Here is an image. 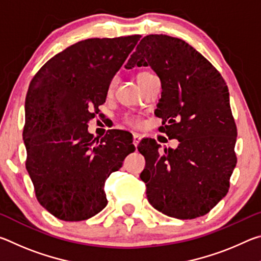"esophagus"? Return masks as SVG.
Segmentation results:
<instances>
[{
	"instance_id": "34e87169",
	"label": "esophagus",
	"mask_w": 261,
	"mask_h": 261,
	"mask_svg": "<svg viewBox=\"0 0 261 261\" xmlns=\"http://www.w3.org/2000/svg\"><path fill=\"white\" fill-rule=\"evenodd\" d=\"M140 140H141V137H140V135H138V134H134V145H135L136 147H137V145H138V144L140 143Z\"/></svg>"
}]
</instances>
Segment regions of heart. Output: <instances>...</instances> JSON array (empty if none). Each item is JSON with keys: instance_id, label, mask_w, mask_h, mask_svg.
<instances>
[{"instance_id": "obj_1", "label": "heart", "mask_w": 261, "mask_h": 261, "mask_svg": "<svg viewBox=\"0 0 261 261\" xmlns=\"http://www.w3.org/2000/svg\"><path fill=\"white\" fill-rule=\"evenodd\" d=\"M147 73H149V72H139L138 74H137V81H139V79H141L144 76H146ZM113 87H114V82L110 83L109 91H112ZM125 122L127 123V124H131V125H138V124H139V120H138V118L132 117V116H127V117L125 118Z\"/></svg>"}]
</instances>
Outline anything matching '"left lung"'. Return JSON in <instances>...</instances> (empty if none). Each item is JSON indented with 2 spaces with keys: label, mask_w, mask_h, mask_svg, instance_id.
Returning <instances> with one entry per match:
<instances>
[{
  "label": "left lung",
  "mask_w": 261,
  "mask_h": 261,
  "mask_svg": "<svg viewBox=\"0 0 261 261\" xmlns=\"http://www.w3.org/2000/svg\"><path fill=\"white\" fill-rule=\"evenodd\" d=\"M136 65H149L160 78V131L179 141L176 149L163 151L155 139L140 141L148 202L171 218H199L226 196L237 163L227 84L199 51L169 35L141 39L125 68Z\"/></svg>",
  "instance_id": "1"
}]
</instances>
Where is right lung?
Masks as SVG:
<instances>
[{
  "mask_svg": "<svg viewBox=\"0 0 261 261\" xmlns=\"http://www.w3.org/2000/svg\"><path fill=\"white\" fill-rule=\"evenodd\" d=\"M140 35L79 41L34 74L25 99L26 169L42 207L63 221H83L107 206L105 182L135 151L123 131L88 134L114 74Z\"/></svg>",
  "mask_w": 261,
  "mask_h": 261,
  "instance_id": "add662e5",
  "label": "right lung"
}]
</instances>
